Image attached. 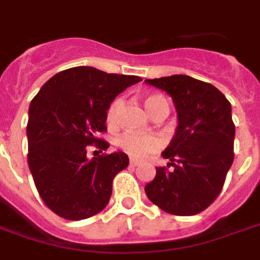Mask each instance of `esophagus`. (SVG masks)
I'll list each match as a JSON object with an SVG mask.
<instances>
[{
  "label": "esophagus",
  "instance_id": "esophagus-1",
  "mask_svg": "<svg viewBox=\"0 0 260 260\" xmlns=\"http://www.w3.org/2000/svg\"><path fill=\"white\" fill-rule=\"evenodd\" d=\"M138 165H140L138 160H136V159H130V166H132V168H136V166H138Z\"/></svg>",
  "mask_w": 260,
  "mask_h": 260
}]
</instances>
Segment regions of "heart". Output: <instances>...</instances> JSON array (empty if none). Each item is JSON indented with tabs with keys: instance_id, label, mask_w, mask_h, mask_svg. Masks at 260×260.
<instances>
[{
	"instance_id": "1",
	"label": "heart",
	"mask_w": 260,
	"mask_h": 260,
	"mask_svg": "<svg viewBox=\"0 0 260 260\" xmlns=\"http://www.w3.org/2000/svg\"><path fill=\"white\" fill-rule=\"evenodd\" d=\"M144 105L147 108L148 113L152 116L156 112L165 105H168V102L162 95H148L144 100ZM122 107V100H115L113 104L108 111V122L115 123L116 122L117 112ZM116 145L122 149L123 152H126L128 156L136 159H144L152 155L159 149L160 144L159 140L155 136H138V134H132V133H126L116 140Z\"/></svg>"
}]
</instances>
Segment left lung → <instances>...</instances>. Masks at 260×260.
Returning <instances> with one entry per match:
<instances>
[{"label": "left lung", "mask_w": 260, "mask_h": 260, "mask_svg": "<svg viewBox=\"0 0 260 260\" xmlns=\"http://www.w3.org/2000/svg\"><path fill=\"white\" fill-rule=\"evenodd\" d=\"M169 94L177 112V127L145 185L149 201L170 215H197L216 200L234 159L236 126L231 104L215 86L184 75L147 79Z\"/></svg>", "instance_id": "1"}]
</instances>
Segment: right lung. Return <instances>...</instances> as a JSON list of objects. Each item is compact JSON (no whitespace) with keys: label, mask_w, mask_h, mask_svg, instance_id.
I'll use <instances>...</instances> for the list:
<instances>
[{"label":"right lung","mask_w":260,"mask_h":260,"mask_svg":"<svg viewBox=\"0 0 260 260\" xmlns=\"http://www.w3.org/2000/svg\"><path fill=\"white\" fill-rule=\"evenodd\" d=\"M141 80L76 66L52 76L33 98L27 162L40 197L54 213L83 220L108 205L113 177L127 168L128 156L117 151L88 158L87 147H109L96 138L107 130L108 109L122 91Z\"/></svg>","instance_id":"add662e5"}]
</instances>
